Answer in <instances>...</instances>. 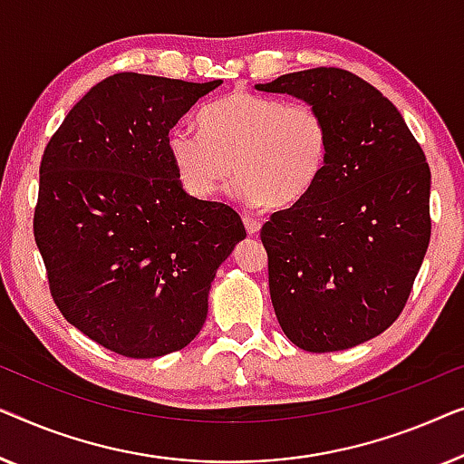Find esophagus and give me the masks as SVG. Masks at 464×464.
I'll return each mask as SVG.
<instances>
[{
    "instance_id": "1",
    "label": "esophagus",
    "mask_w": 464,
    "mask_h": 464,
    "mask_svg": "<svg viewBox=\"0 0 464 464\" xmlns=\"http://www.w3.org/2000/svg\"><path fill=\"white\" fill-rule=\"evenodd\" d=\"M244 225H246L247 235H256L260 231V223L254 218H244Z\"/></svg>"
}]
</instances>
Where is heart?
Wrapping results in <instances>:
<instances>
[{
	"label": "heart",
	"mask_w": 464,
	"mask_h": 464,
	"mask_svg": "<svg viewBox=\"0 0 464 464\" xmlns=\"http://www.w3.org/2000/svg\"><path fill=\"white\" fill-rule=\"evenodd\" d=\"M199 132L176 128L168 151L182 187L212 199L233 176L235 193L252 206L303 201L328 168L332 130L322 109L277 96L233 90L199 111Z\"/></svg>",
	"instance_id": "obj_1"
}]
</instances>
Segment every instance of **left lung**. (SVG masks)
I'll use <instances>...</instances> for the list:
<instances>
[{"label": "left lung", "instance_id": "obj_1", "mask_svg": "<svg viewBox=\"0 0 464 464\" xmlns=\"http://www.w3.org/2000/svg\"><path fill=\"white\" fill-rule=\"evenodd\" d=\"M328 117V168L260 239L277 322L311 353L351 349L400 317L430 239V169L395 104L362 77L317 67L258 83Z\"/></svg>", "mask_w": 464, "mask_h": 464}]
</instances>
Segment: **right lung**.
I'll return each mask as SVG.
<instances>
[{
	"label": "right lung",
	"instance_id": "right-lung-1",
	"mask_svg": "<svg viewBox=\"0 0 464 464\" xmlns=\"http://www.w3.org/2000/svg\"><path fill=\"white\" fill-rule=\"evenodd\" d=\"M220 80L115 73L69 111L39 166L35 244L50 295L104 349L149 360L199 334L239 214L182 188L168 136Z\"/></svg>",
	"mask_w": 464,
	"mask_h": 464
}]
</instances>
